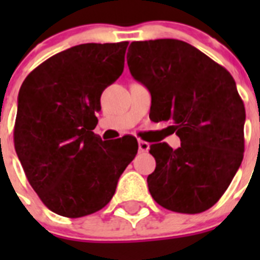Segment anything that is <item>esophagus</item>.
<instances>
[{"label":"esophagus","mask_w":260,"mask_h":260,"mask_svg":"<svg viewBox=\"0 0 260 260\" xmlns=\"http://www.w3.org/2000/svg\"><path fill=\"white\" fill-rule=\"evenodd\" d=\"M138 146H139L141 152H147V151L150 150V143H147L144 141H138Z\"/></svg>","instance_id":"obj_1"}]
</instances>
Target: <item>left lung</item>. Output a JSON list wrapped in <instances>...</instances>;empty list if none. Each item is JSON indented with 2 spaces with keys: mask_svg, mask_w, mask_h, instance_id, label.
<instances>
[{
  "mask_svg": "<svg viewBox=\"0 0 260 260\" xmlns=\"http://www.w3.org/2000/svg\"><path fill=\"white\" fill-rule=\"evenodd\" d=\"M127 65L151 93L150 117L181 139L173 150L151 144L156 168L147 177L156 203L199 213L221 198L243 158L245 107L226 69L185 41H134Z\"/></svg>",
  "mask_w": 260,
  "mask_h": 260,
  "instance_id": "1",
  "label": "left lung"
}]
</instances>
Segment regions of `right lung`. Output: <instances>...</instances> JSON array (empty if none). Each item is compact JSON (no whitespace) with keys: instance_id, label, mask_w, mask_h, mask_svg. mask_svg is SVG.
Segmentation results:
<instances>
[{"instance_id":"obj_1","label":"right lung","mask_w":260,"mask_h":260,"mask_svg":"<svg viewBox=\"0 0 260 260\" xmlns=\"http://www.w3.org/2000/svg\"><path fill=\"white\" fill-rule=\"evenodd\" d=\"M127 44L69 48L20 87L14 146L32 189L57 215L75 219L105 207L137 155L135 138L105 142L92 132L103 91L122 74Z\"/></svg>"}]
</instances>
